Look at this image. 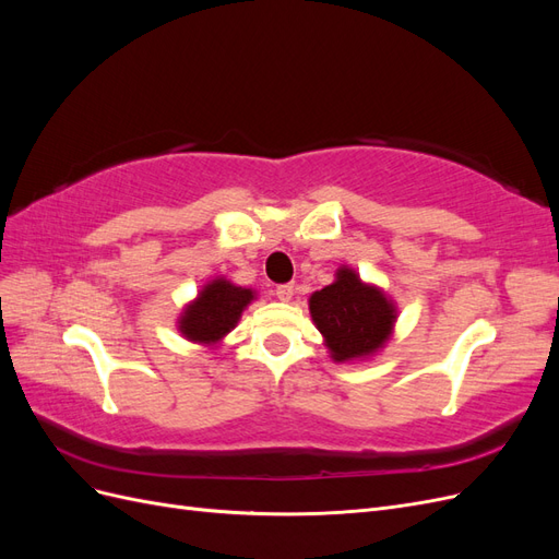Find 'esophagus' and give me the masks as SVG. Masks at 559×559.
Segmentation results:
<instances>
[{"mask_svg":"<svg viewBox=\"0 0 559 559\" xmlns=\"http://www.w3.org/2000/svg\"><path fill=\"white\" fill-rule=\"evenodd\" d=\"M277 298L280 300H284V302H289L292 298H294V294H296V289H294V284H280L277 286Z\"/></svg>","mask_w":559,"mask_h":559,"instance_id":"34e87169","label":"esophagus"}]
</instances>
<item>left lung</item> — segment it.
<instances>
[{"mask_svg":"<svg viewBox=\"0 0 559 559\" xmlns=\"http://www.w3.org/2000/svg\"><path fill=\"white\" fill-rule=\"evenodd\" d=\"M310 314L335 364L364 361L392 341L396 302L378 284L364 282L349 265L335 270V280L310 296Z\"/></svg>","mask_w":559,"mask_h":559,"instance_id":"1","label":"left lung"}]
</instances>
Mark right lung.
I'll return each mask as SVG.
<instances>
[{
  "label": "right lung",
  "mask_w": 559,
  "mask_h": 559,
  "mask_svg": "<svg viewBox=\"0 0 559 559\" xmlns=\"http://www.w3.org/2000/svg\"><path fill=\"white\" fill-rule=\"evenodd\" d=\"M257 298V292L233 284L226 277H214L186 306L177 319V331L186 341L216 347L238 326L242 312Z\"/></svg>",
  "instance_id": "obj_1"
}]
</instances>
